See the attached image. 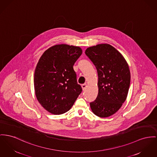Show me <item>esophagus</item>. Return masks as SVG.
I'll return each mask as SVG.
<instances>
[{"mask_svg": "<svg viewBox=\"0 0 157 157\" xmlns=\"http://www.w3.org/2000/svg\"><path fill=\"white\" fill-rule=\"evenodd\" d=\"M86 87H87V84H83L82 85V89H83V90L86 89Z\"/></svg>", "mask_w": 157, "mask_h": 157, "instance_id": "34e87169", "label": "esophagus"}]
</instances>
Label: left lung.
<instances>
[{"label":"left lung","instance_id":"8db88e82","mask_svg":"<svg viewBox=\"0 0 157 157\" xmlns=\"http://www.w3.org/2000/svg\"><path fill=\"white\" fill-rule=\"evenodd\" d=\"M85 53L95 65L98 75V94L90 103L91 109L99 117H108L115 114L127 98L130 83L128 65L109 44L89 47Z\"/></svg>","mask_w":157,"mask_h":157}]
</instances>
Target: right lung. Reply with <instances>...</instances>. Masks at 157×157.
I'll return each instance as SVG.
<instances>
[{
  "label": "right lung",
  "instance_id": "right-lung-1",
  "mask_svg": "<svg viewBox=\"0 0 157 157\" xmlns=\"http://www.w3.org/2000/svg\"><path fill=\"white\" fill-rule=\"evenodd\" d=\"M82 54L80 47L61 44L49 48L39 59L34 76L35 94L51 114L69 111L81 94L73 65Z\"/></svg>",
  "mask_w": 157,
  "mask_h": 157
}]
</instances>
